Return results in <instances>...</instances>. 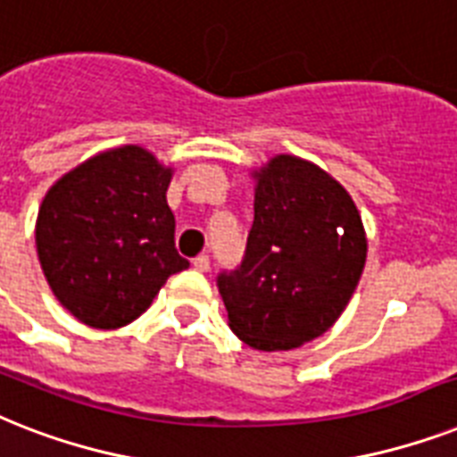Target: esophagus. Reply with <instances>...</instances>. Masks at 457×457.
Masks as SVG:
<instances>
[{
    "instance_id": "esophagus-1",
    "label": "esophagus",
    "mask_w": 457,
    "mask_h": 457,
    "mask_svg": "<svg viewBox=\"0 0 457 457\" xmlns=\"http://www.w3.org/2000/svg\"><path fill=\"white\" fill-rule=\"evenodd\" d=\"M193 266H195V269H198V271H210V257H207V254H198V257L193 259Z\"/></svg>"
}]
</instances>
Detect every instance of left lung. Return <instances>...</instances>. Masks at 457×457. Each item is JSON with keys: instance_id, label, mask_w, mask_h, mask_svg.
<instances>
[{"instance_id": "left-lung-1", "label": "left lung", "mask_w": 457, "mask_h": 457, "mask_svg": "<svg viewBox=\"0 0 457 457\" xmlns=\"http://www.w3.org/2000/svg\"><path fill=\"white\" fill-rule=\"evenodd\" d=\"M254 177L245 254L219 273L217 287L245 345L295 349L349 304L366 266V233L349 193L320 167L278 155Z\"/></svg>"}]
</instances>
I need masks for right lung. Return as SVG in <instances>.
I'll return each mask as SVG.
<instances>
[{
  "label": "right lung",
  "instance_id": "add662e5",
  "mask_svg": "<svg viewBox=\"0 0 457 457\" xmlns=\"http://www.w3.org/2000/svg\"><path fill=\"white\" fill-rule=\"evenodd\" d=\"M170 179L151 153L122 145L68 171L44 195L39 264L78 320L101 330L127 326L171 273L188 269L174 247Z\"/></svg>",
  "mask_w": 457,
  "mask_h": 457
}]
</instances>
